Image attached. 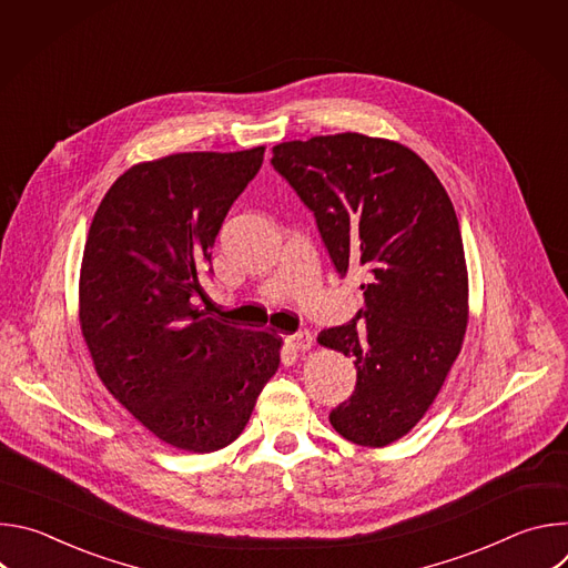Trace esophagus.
<instances>
[{
	"instance_id": "1",
	"label": "esophagus",
	"mask_w": 568,
	"mask_h": 568,
	"mask_svg": "<svg viewBox=\"0 0 568 568\" xmlns=\"http://www.w3.org/2000/svg\"><path fill=\"white\" fill-rule=\"evenodd\" d=\"M285 344L292 348V351H310L312 348V335L307 331H298L290 337H285Z\"/></svg>"
}]
</instances>
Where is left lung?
I'll return each mask as SVG.
<instances>
[{
    "instance_id": "obj_1",
    "label": "left lung",
    "mask_w": 568,
    "mask_h": 568,
    "mask_svg": "<svg viewBox=\"0 0 568 568\" xmlns=\"http://www.w3.org/2000/svg\"><path fill=\"white\" fill-rule=\"evenodd\" d=\"M274 171L312 211L344 278L364 270V307L318 344L355 359L353 395L331 412L351 443L384 447L429 409L467 328L458 217L425 161L357 132L276 145Z\"/></svg>"
}]
</instances>
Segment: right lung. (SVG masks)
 <instances>
[{"mask_svg":"<svg viewBox=\"0 0 568 568\" xmlns=\"http://www.w3.org/2000/svg\"><path fill=\"white\" fill-rule=\"evenodd\" d=\"M265 148L182 152L123 173L80 267V328L108 390L159 440L206 454L233 443L278 368L281 339L197 310L211 247Z\"/></svg>","mask_w":568,"mask_h":568,"instance_id":"right-lung-1","label":"right lung"}]
</instances>
